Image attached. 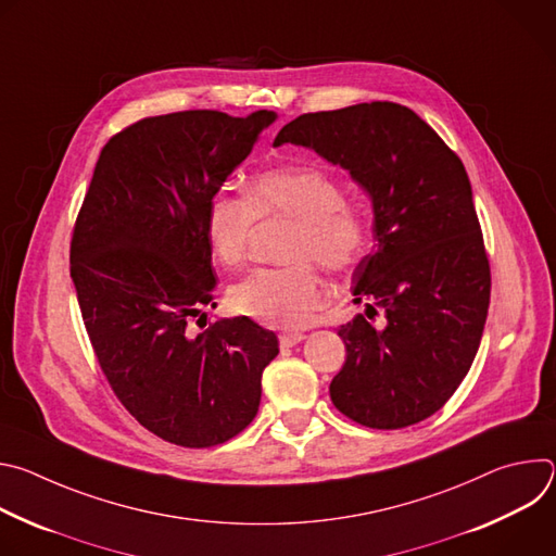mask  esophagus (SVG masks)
<instances>
[{"instance_id": "34e87169", "label": "esophagus", "mask_w": 556, "mask_h": 556, "mask_svg": "<svg viewBox=\"0 0 556 556\" xmlns=\"http://www.w3.org/2000/svg\"><path fill=\"white\" fill-rule=\"evenodd\" d=\"M303 339H305V334H303V332H294V330H288V332L279 334V345H281V348H292V345L301 343Z\"/></svg>"}]
</instances>
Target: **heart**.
<instances>
[{
  "instance_id": "obj_1",
  "label": "heart",
  "mask_w": 556,
  "mask_h": 556,
  "mask_svg": "<svg viewBox=\"0 0 556 556\" xmlns=\"http://www.w3.org/2000/svg\"><path fill=\"white\" fill-rule=\"evenodd\" d=\"M290 219L294 230L283 268H260L235 283L230 305L268 328H303L326 301V286L309 262L328 273H352L369 253L374 217L343 182L319 167L260 172L247 193L219 187L206 206L204 235L211 255L226 268L240 266L260 219Z\"/></svg>"
}]
</instances>
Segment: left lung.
<instances>
[{
    "mask_svg": "<svg viewBox=\"0 0 556 556\" xmlns=\"http://www.w3.org/2000/svg\"><path fill=\"white\" fill-rule=\"evenodd\" d=\"M303 144L341 165L374 202L376 249L354 270L364 314L339 328L345 365L334 407L369 429L416 425L455 393L478 354L491 266L457 153L409 108L391 101L301 114L275 144Z\"/></svg>",
    "mask_w": 556,
    "mask_h": 556,
    "instance_id": "8db88e82",
    "label": "left lung"
}]
</instances>
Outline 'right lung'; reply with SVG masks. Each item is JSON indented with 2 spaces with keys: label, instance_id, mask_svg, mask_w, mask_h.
Segmentation results:
<instances>
[{
  "label": "right lung",
  "instance_id": "add662e5",
  "mask_svg": "<svg viewBox=\"0 0 556 556\" xmlns=\"http://www.w3.org/2000/svg\"><path fill=\"white\" fill-rule=\"evenodd\" d=\"M275 116L189 110L136 121L101 149L74 222L70 277L97 361L123 407L178 446L242 433L279 354L277 337L249 316L206 321L217 303L204 235L211 195ZM200 320L207 328L195 333Z\"/></svg>",
  "mask_w": 556,
  "mask_h": 556
}]
</instances>
